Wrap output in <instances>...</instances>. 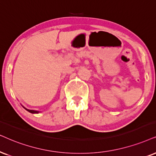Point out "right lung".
I'll return each mask as SVG.
<instances>
[{"instance_id": "right-lung-1", "label": "right lung", "mask_w": 156, "mask_h": 156, "mask_svg": "<svg viewBox=\"0 0 156 156\" xmlns=\"http://www.w3.org/2000/svg\"><path fill=\"white\" fill-rule=\"evenodd\" d=\"M25 109L27 110V111H28L29 112H30V113H32V114H34V113H39V112L38 111H34V110H30V109H26L25 108Z\"/></svg>"}]
</instances>
